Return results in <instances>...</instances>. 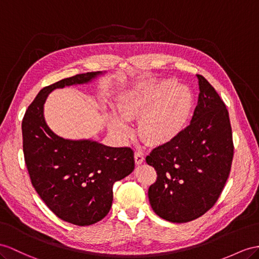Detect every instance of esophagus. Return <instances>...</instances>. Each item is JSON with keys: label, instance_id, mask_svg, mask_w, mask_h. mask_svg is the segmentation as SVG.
Listing matches in <instances>:
<instances>
[{"label": "esophagus", "instance_id": "esophagus-1", "mask_svg": "<svg viewBox=\"0 0 259 259\" xmlns=\"http://www.w3.org/2000/svg\"><path fill=\"white\" fill-rule=\"evenodd\" d=\"M135 162L137 165H140L144 162V156L141 152H135Z\"/></svg>", "mask_w": 259, "mask_h": 259}]
</instances>
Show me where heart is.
<instances>
[{
  "label": "heart",
  "instance_id": "heart-1",
  "mask_svg": "<svg viewBox=\"0 0 259 259\" xmlns=\"http://www.w3.org/2000/svg\"><path fill=\"white\" fill-rule=\"evenodd\" d=\"M194 96L173 78L140 83L125 91L117 104L120 117L110 115V131L120 140L132 136L127 120L140 118L139 135L148 144L163 145L174 141L186 128L193 111Z\"/></svg>",
  "mask_w": 259,
  "mask_h": 259
}]
</instances>
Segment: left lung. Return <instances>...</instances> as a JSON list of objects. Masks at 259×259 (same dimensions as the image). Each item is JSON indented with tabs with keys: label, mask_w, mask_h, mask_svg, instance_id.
<instances>
[{
	"label": "left lung",
	"mask_w": 259,
	"mask_h": 259,
	"mask_svg": "<svg viewBox=\"0 0 259 259\" xmlns=\"http://www.w3.org/2000/svg\"><path fill=\"white\" fill-rule=\"evenodd\" d=\"M197 77L200 92L190 124L145 158L157 175L148 193L151 207L174 223L193 221L213 207L234 154L225 104L207 79L200 74Z\"/></svg>",
	"instance_id": "left-lung-1"
}]
</instances>
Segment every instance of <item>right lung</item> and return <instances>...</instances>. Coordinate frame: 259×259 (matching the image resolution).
<instances>
[{
  "instance_id": "add662e5",
  "label": "right lung",
  "mask_w": 259,
  "mask_h": 259,
  "mask_svg": "<svg viewBox=\"0 0 259 259\" xmlns=\"http://www.w3.org/2000/svg\"><path fill=\"white\" fill-rule=\"evenodd\" d=\"M99 74L102 72H88L46 86L28 106L22 122L31 185L58 218L79 227L94 224L108 214L112 185L135 168L134 151L58 137L45 121L44 104L54 90L88 83Z\"/></svg>"
}]
</instances>
